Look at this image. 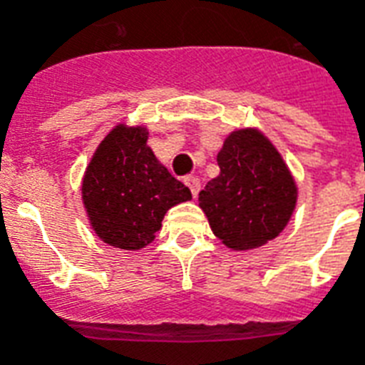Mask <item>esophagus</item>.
I'll use <instances>...</instances> for the list:
<instances>
[{
  "label": "esophagus",
  "mask_w": 365,
  "mask_h": 365,
  "mask_svg": "<svg viewBox=\"0 0 365 365\" xmlns=\"http://www.w3.org/2000/svg\"><path fill=\"white\" fill-rule=\"evenodd\" d=\"M185 185H187L189 189H191V193H193V197H197L199 195V189H200V182H199V178H195V176H187L185 180Z\"/></svg>",
  "instance_id": "34e87169"
}]
</instances>
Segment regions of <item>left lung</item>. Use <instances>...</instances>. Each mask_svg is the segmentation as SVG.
<instances>
[{
	"instance_id": "1",
	"label": "left lung",
	"mask_w": 365,
	"mask_h": 365,
	"mask_svg": "<svg viewBox=\"0 0 365 365\" xmlns=\"http://www.w3.org/2000/svg\"><path fill=\"white\" fill-rule=\"evenodd\" d=\"M217 165L220 174L199 193L214 235L237 252L277 239L297 205V183L274 143L259 128H237Z\"/></svg>"
}]
</instances>
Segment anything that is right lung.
I'll return each instance as SVG.
<instances>
[{
	"mask_svg": "<svg viewBox=\"0 0 365 365\" xmlns=\"http://www.w3.org/2000/svg\"><path fill=\"white\" fill-rule=\"evenodd\" d=\"M148 138L143 125L119 123L98 143L83 176L81 199L91 227L115 248H145L166 212L191 200V191L160 165Z\"/></svg>",
	"mask_w": 365,
	"mask_h": 365,
	"instance_id": "obj_1",
	"label": "right lung"
}]
</instances>
